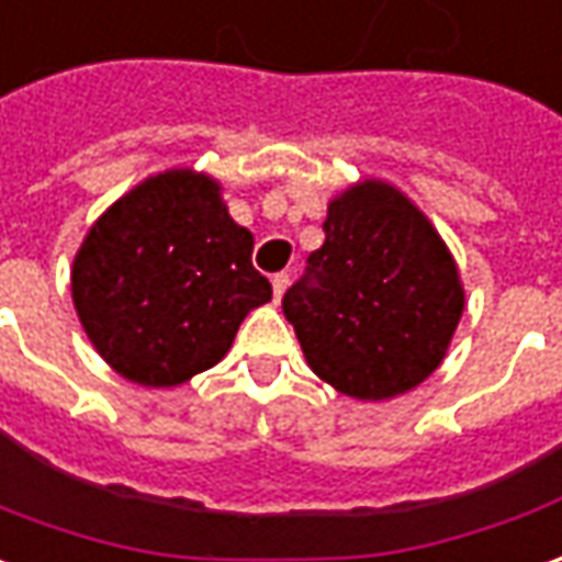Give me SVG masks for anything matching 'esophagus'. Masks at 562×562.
Wrapping results in <instances>:
<instances>
[{
    "label": "esophagus",
    "mask_w": 562,
    "mask_h": 562,
    "mask_svg": "<svg viewBox=\"0 0 562 562\" xmlns=\"http://www.w3.org/2000/svg\"><path fill=\"white\" fill-rule=\"evenodd\" d=\"M290 288V274L288 272H278L272 278V290H274V300H281L284 296V290Z\"/></svg>",
    "instance_id": "esophagus-1"
}]
</instances>
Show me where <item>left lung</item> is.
I'll use <instances>...</instances> for the list:
<instances>
[{
  "instance_id": "1",
  "label": "left lung",
  "mask_w": 562,
  "mask_h": 562,
  "mask_svg": "<svg viewBox=\"0 0 562 562\" xmlns=\"http://www.w3.org/2000/svg\"><path fill=\"white\" fill-rule=\"evenodd\" d=\"M281 308L324 382L389 401L440 367L465 290L428 216L394 186L363 180L330 201L324 244Z\"/></svg>"
}]
</instances>
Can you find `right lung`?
<instances>
[{
	"label": "right lung",
	"instance_id": "right-lung-1",
	"mask_svg": "<svg viewBox=\"0 0 562 562\" xmlns=\"http://www.w3.org/2000/svg\"><path fill=\"white\" fill-rule=\"evenodd\" d=\"M254 235L195 170L134 186L85 235L72 303L100 358L137 385L170 389L211 370L272 284L250 262Z\"/></svg>",
	"mask_w": 562,
	"mask_h": 562
}]
</instances>
